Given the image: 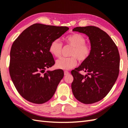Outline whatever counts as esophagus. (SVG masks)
<instances>
[{
    "label": "esophagus",
    "mask_w": 128,
    "mask_h": 128,
    "mask_svg": "<svg viewBox=\"0 0 128 128\" xmlns=\"http://www.w3.org/2000/svg\"><path fill=\"white\" fill-rule=\"evenodd\" d=\"M69 74V72L68 71H64V75H68Z\"/></svg>",
    "instance_id": "esophagus-1"
}]
</instances>
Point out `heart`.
Here are the masks:
<instances>
[{"instance_id":"1","label":"heart","mask_w":128,"mask_h":128,"mask_svg":"<svg viewBox=\"0 0 128 128\" xmlns=\"http://www.w3.org/2000/svg\"><path fill=\"white\" fill-rule=\"evenodd\" d=\"M67 44L72 47L68 58H61L56 62V68L62 70H69L76 66V58L79 62H84L88 59L91 53V47L86 44V39L79 34H74L65 38ZM62 43L59 40H53L49 47V52L54 56L59 57L61 56Z\"/></svg>"}]
</instances>
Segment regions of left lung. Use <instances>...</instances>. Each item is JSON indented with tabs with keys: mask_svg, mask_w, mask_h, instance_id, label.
<instances>
[{
	"mask_svg": "<svg viewBox=\"0 0 128 128\" xmlns=\"http://www.w3.org/2000/svg\"><path fill=\"white\" fill-rule=\"evenodd\" d=\"M85 34L91 44V53L86 60L71 73L73 94L84 104H92L102 100L112 89L117 79L120 56L116 46L106 32L93 26L77 27L72 30ZM88 72L85 76L80 71Z\"/></svg>",
	"mask_w": 128,
	"mask_h": 128,
	"instance_id": "1",
	"label": "left lung"
}]
</instances>
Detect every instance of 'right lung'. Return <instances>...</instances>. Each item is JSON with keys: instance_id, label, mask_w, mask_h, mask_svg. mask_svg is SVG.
Here are the masks:
<instances>
[{"instance_id": "add662e5", "label": "right lung", "mask_w": 128, "mask_h": 128, "mask_svg": "<svg viewBox=\"0 0 128 128\" xmlns=\"http://www.w3.org/2000/svg\"><path fill=\"white\" fill-rule=\"evenodd\" d=\"M69 30L66 26L35 24L25 29L11 48L9 72L20 94L42 104L52 98L64 76L62 69L45 70L55 63L49 47Z\"/></svg>"}]
</instances>
